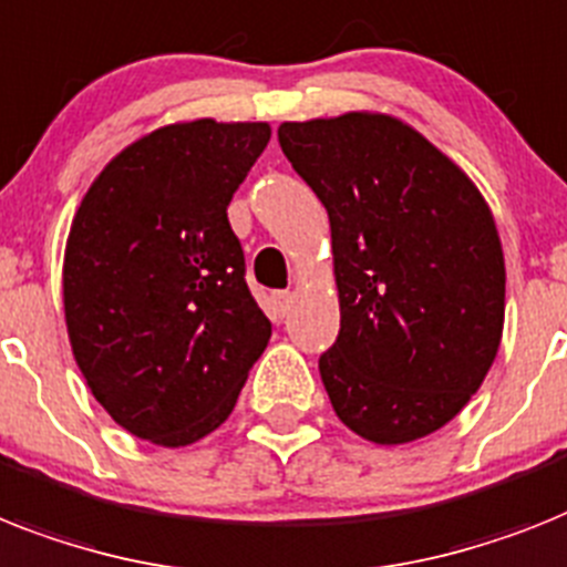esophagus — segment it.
Listing matches in <instances>:
<instances>
[{
    "label": "esophagus",
    "instance_id": "1",
    "mask_svg": "<svg viewBox=\"0 0 567 567\" xmlns=\"http://www.w3.org/2000/svg\"><path fill=\"white\" fill-rule=\"evenodd\" d=\"M289 307H292V292H272V310H275V316L284 318L289 312Z\"/></svg>",
    "mask_w": 567,
    "mask_h": 567
}]
</instances>
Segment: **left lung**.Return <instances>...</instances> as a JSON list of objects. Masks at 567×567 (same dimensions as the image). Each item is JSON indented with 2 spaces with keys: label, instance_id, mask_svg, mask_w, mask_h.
<instances>
[{
  "label": "left lung",
  "instance_id": "8db88e82",
  "mask_svg": "<svg viewBox=\"0 0 567 567\" xmlns=\"http://www.w3.org/2000/svg\"><path fill=\"white\" fill-rule=\"evenodd\" d=\"M278 142L330 217L341 330L318 371L336 417L379 446L437 432L502 344L493 210L446 153L385 112L284 121Z\"/></svg>",
  "mask_w": 567,
  "mask_h": 567
}]
</instances>
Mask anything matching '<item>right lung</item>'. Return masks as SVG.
I'll return each instance as SVG.
<instances>
[{"label":"right lung","mask_w":567,"mask_h":567,"mask_svg":"<svg viewBox=\"0 0 567 567\" xmlns=\"http://www.w3.org/2000/svg\"><path fill=\"white\" fill-rule=\"evenodd\" d=\"M266 121H176L126 144L89 185L63 257L74 362L121 429L156 446L226 423L272 324L246 287L228 203Z\"/></svg>","instance_id":"add662e5"}]
</instances>
